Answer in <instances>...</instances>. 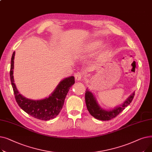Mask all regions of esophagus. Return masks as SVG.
<instances>
[{
    "instance_id": "obj_1",
    "label": "esophagus",
    "mask_w": 152,
    "mask_h": 152,
    "mask_svg": "<svg viewBox=\"0 0 152 152\" xmlns=\"http://www.w3.org/2000/svg\"><path fill=\"white\" fill-rule=\"evenodd\" d=\"M82 77H83V75H82V73H79V72H78V73H76L75 74V79L76 81H81V79H82Z\"/></svg>"
}]
</instances>
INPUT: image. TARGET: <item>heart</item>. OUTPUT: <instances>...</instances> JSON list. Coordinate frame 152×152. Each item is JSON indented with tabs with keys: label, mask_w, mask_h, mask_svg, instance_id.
<instances>
[{
	"label": "heart",
	"mask_w": 152,
	"mask_h": 152,
	"mask_svg": "<svg viewBox=\"0 0 152 152\" xmlns=\"http://www.w3.org/2000/svg\"><path fill=\"white\" fill-rule=\"evenodd\" d=\"M103 41L100 39H95L94 40V41H90L82 48L80 53L82 54H88L92 53V52L97 49L99 47H100ZM103 49L105 51H108L110 49V47L108 45H105L104 48H103Z\"/></svg>",
	"instance_id": "heart-1"
}]
</instances>
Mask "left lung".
<instances>
[{
	"label": "left lung",
	"instance_id": "1",
	"mask_svg": "<svg viewBox=\"0 0 152 152\" xmlns=\"http://www.w3.org/2000/svg\"><path fill=\"white\" fill-rule=\"evenodd\" d=\"M135 92L131 94L121 105H119L112 109L106 110L102 108L99 105L95 95L89 91L88 88H87L85 94V101L87 108L93 117L99 119V120L108 121L110 120L111 119L115 118L126 107L128 106L132 101Z\"/></svg>",
	"mask_w": 152,
	"mask_h": 152
}]
</instances>
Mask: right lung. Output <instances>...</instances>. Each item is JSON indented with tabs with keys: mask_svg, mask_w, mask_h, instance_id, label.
<instances>
[{
	"mask_svg": "<svg viewBox=\"0 0 152 152\" xmlns=\"http://www.w3.org/2000/svg\"><path fill=\"white\" fill-rule=\"evenodd\" d=\"M14 52L11 58L10 80L15 97L19 107L30 116L41 120L47 121L55 118L63 108L66 95L75 83V77L71 76L63 79L49 97L41 100H32L22 95L14 83Z\"/></svg>",
	"mask_w": 152,
	"mask_h": 152,
	"instance_id": "add662e5",
	"label": "right lung"
}]
</instances>
